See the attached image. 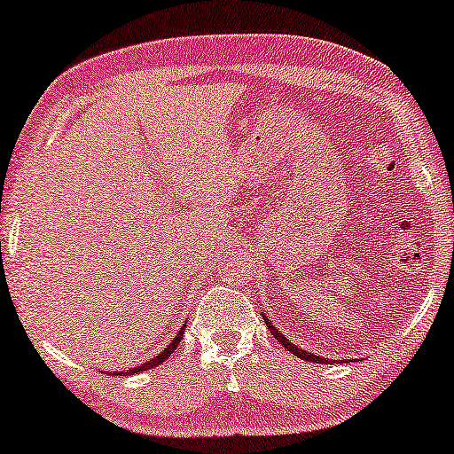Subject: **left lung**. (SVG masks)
Here are the masks:
<instances>
[{
	"label": "left lung",
	"instance_id": "1",
	"mask_svg": "<svg viewBox=\"0 0 454 454\" xmlns=\"http://www.w3.org/2000/svg\"><path fill=\"white\" fill-rule=\"evenodd\" d=\"M262 319H264V324H266V327H269V330H270V334H272V336H275V340H279V342H281V345H283V347H286L289 353H294V355H296V357H300V359H304V362H313V364H330V359H327V357H321V355L309 353V351H307V348H302V347L294 345V342H289V338H286V336H283V334H281V332H279V330H277V327L270 324V317H269V315H266V313H262ZM332 362H334V364H336V359H332ZM338 362H340V364H342V359H338Z\"/></svg>",
	"mask_w": 454,
	"mask_h": 454
}]
</instances>
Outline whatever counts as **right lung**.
<instances>
[{
  "instance_id": "add662e5",
  "label": "right lung",
  "mask_w": 454,
  "mask_h": 454,
  "mask_svg": "<svg viewBox=\"0 0 454 454\" xmlns=\"http://www.w3.org/2000/svg\"><path fill=\"white\" fill-rule=\"evenodd\" d=\"M184 330H185V324L179 327V332H177V336L173 338L171 342H168V345L165 347V351H160L156 355V357H152L150 362H145V364H141V365H137V368H130V370H127V372H112V374H116V376H129V374H137V372H144V370H150V368H156V365H160L162 362H165V359L168 357V355H171L175 348H177V345H179V340H182L184 338Z\"/></svg>"
}]
</instances>
